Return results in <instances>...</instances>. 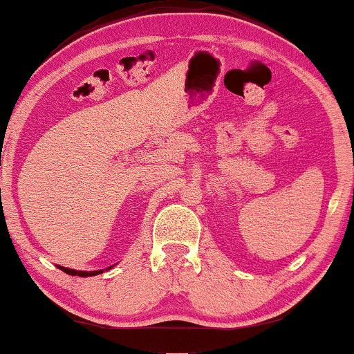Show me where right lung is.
<instances>
[{
	"mask_svg": "<svg viewBox=\"0 0 354 354\" xmlns=\"http://www.w3.org/2000/svg\"><path fill=\"white\" fill-rule=\"evenodd\" d=\"M113 266H115V265L109 266V268H106V270H97V271H77V270H71V268H66V266H59V265H57V268H59V270H61V271L67 272V274H71V276H80V277H89V276H97V274H102L104 271H109V270H112Z\"/></svg>",
	"mask_w": 354,
	"mask_h": 354,
	"instance_id": "obj_1",
	"label": "right lung"
}]
</instances>
